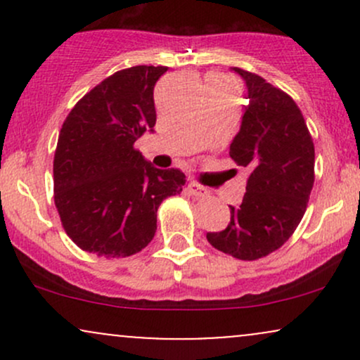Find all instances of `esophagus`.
<instances>
[{
    "instance_id": "1",
    "label": "esophagus",
    "mask_w": 360,
    "mask_h": 360,
    "mask_svg": "<svg viewBox=\"0 0 360 360\" xmlns=\"http://www.w3.org/2000/svg\"><path fill=\"white\" fill-rule=\"evenodd\" d=\"M188 189H189V193H191L193 196H196V198H206L210 194V191L205 188V186L194 183V181H191V183L188 184Z\"/></svg>"
}]
</instances>
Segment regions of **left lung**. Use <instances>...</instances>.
<instances>
[{
  "label": "left lung",
  "instance_id": "obj_1",
  "mask_svg": "<svg viewBox=\"0 0 360 360\" xmlns=\"http://www.w3.org/2000/svg\"><path fill=\"white\" fill-rule=\"evenodd\" d=\"M232 71L245 82L249 105L230 157L250 176L240 206H230L229 226L206 238L235 259L255 260L278 250L300 225L315 183V147L291 96L257 74Z\"/></svg>",
  "mask_w": 360,
  "mask_h": 360
}]
</instances>
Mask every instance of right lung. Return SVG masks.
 <instances>
[{"instance_id": "obj_1", "label": "right lung", "mask_w": 360, "mask_h": 360, "mask_svg": "<svg viewBox=\"0 0 360 360\" xmlns=\"http://www.w3.org/2000/svg\"><path fill=\"white\" fill-rule=\"evenodd\" d=\"M164 65L106 77L77 101L53 155V201L65 233L101 257H128L150 243L157 208L183 191L179 169H157L134 143L154 131V86Z\"/></svg>"}]
</instances>
